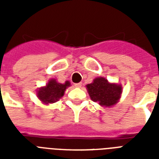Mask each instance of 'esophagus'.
Segmentation results:
<instances>
[{
    "label": "esophagus",
    "mask_w": 159,
    "mask_h": 159,
    "mask_svg": "<svg viewBox=\"0 0 159 159\" xmlns=\"http://www.w3.org/2000/svg\"><path fill=\"white\" fill-rule=\"evenodd\" d=\"M82 82H79V83H77V84H75V87H78V88H80V87H82Z\"/></svg>",
    "instance_id": "obj_1"
}]
</instances>
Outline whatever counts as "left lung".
Returning a JSON list of instances; mask_svg holds the SVG:
<instances>
[{
    "mask_svg": "<svg viewBox=\"0 0 159 159\" xmlns=\"http://www.w3.org/2000/svg\"><path fill=\"white\" fill-rule=\"evenodd\" d=\"M92 101L103 107H111L119 102L122 94V86L108 82L103 77H96L93 82L86 85Z\"/></svg>",
    "mask_w": 159,
    "mask_h": 159,
    "instance_id": "left-lung-1",
    "label": "left lung"
}]
</instances>
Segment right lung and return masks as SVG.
<instances>
[{
  "label": "right lung",
  "instance_id": "right-lung-1",
  "mask_svg": "<svg viewBox=\"0 0 159 159\" xmlns=\"http://www.w3.org/2000/svg\"><path fill=\"white\" fill-rule=\"evenodd\" d=\"M71 86L69 81H66L64 83H60L56 79L52 78L48 80V83L44 87H41L37 89V97L43 104L49 105L61 99L67 87Z\"/></svg>",
  "mask_w": 159,
  "mask_h": 159
}]
</instances>
